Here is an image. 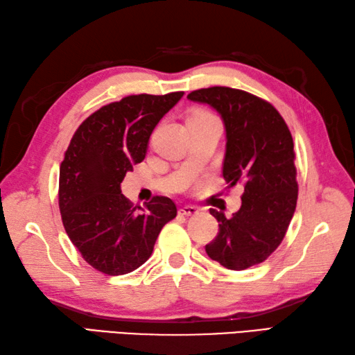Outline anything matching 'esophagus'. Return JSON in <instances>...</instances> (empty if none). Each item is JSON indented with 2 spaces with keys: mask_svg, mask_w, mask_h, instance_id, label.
I'll return each instance as SVG.
<instances>
[{
  "mask_svg": "<svg viewBox=\"0 0 355 355\" xmlns=\"http://www.w3.org/2000/svg\"><path fill=\"white\" fill-rule=\"evenodd\" d=\"M200 209L198 207H193V205H185L179 209V213L182 216H196L199 214Z\"/></svg>",
  "mask_w": 355,
  "mask_h": 355,
  "instance_id": "1",
  "label": "esophagus"
}]
</instances>
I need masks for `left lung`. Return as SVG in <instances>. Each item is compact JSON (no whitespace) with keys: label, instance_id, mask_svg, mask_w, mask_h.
I'll use <instances>...</instances> for the list:
<instances>
[{"label":"left lung","instance_id":"1","mask_svg":"<svg viewBox=\"0 0 355 355\" xmlns=\"http://www.w3.org/2000/svg\"><path fill=\"white\" fill-rule=\"evenodd\" d=\"M187 98L220 114L227 137L223 179L228 187L243 185L242 205L233 218L209 209L219 233L205 251L228 270H247L279 247L295 211L293 136L276 108L243 90L209 87Z\"/></svg>","mask_w":355,"mask_h":355}]
</instances>
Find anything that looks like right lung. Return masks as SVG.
Instances as JSON below:
<instances>
[{
    "label": "right lung",
    "instance_id": "right-lung-1",
    "mask_svg": "<svg viewBox=\"0 0 355 355\" xmlns=\"http://www.w3.org/2000/svg\"><path fill=\"white\" fill-rule=\"evenodd\" d=\"M184 92L132 95L101 107L71 137L60 165V211L71 243L93 268L122 276L147 262L162 227L176 218L170 198L132 205L121 182L146 157L150 135Z\"/></svg>",
    "mask_w": 355,
    "mask_h": 355
}]
</instances>
